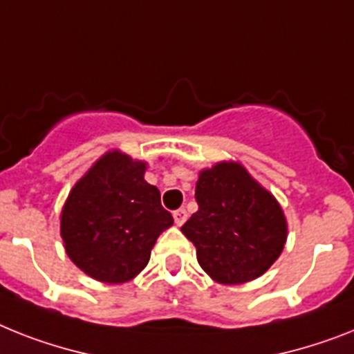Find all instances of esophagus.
<instances>
[{
  "label": "esophagus",
  "mask_w": 354,
  "mask_h": 354,
  "mask_svg": "<svg viewBox=\"0 0 354 354\" xmlns=\"http://www.w3.org/2000/svg\"><path fill=\"white\" fill-rule=\"evenodd\" d=\"M186 218H188V213H186V209H184V208L174 212V221H175V224H177V226H183V224L186 223Z\"/></svg>",
  "instance_id": "obj_1"
}]
</instances>
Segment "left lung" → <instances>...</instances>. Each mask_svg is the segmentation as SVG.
<instances>
[{
  "label": "left lung",
  "instance_id": "8db88e82",
  "mask_svg": "<svg viewBox=\"0 0 354 354\" xmlns=\"http://www.w3.org/2000/svg\"><path fill=\"white\" fill-rule=\"evenodd\" d=\"M197 212L180 227L215 282L244 284L270 270L284 250L288 223L279 201L235 160L198 171Z\"/></svg>",
  "mask_w": 354,
  "mask_h": 354
}]
</instances>
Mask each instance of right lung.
Masks as SVG:
<instances>
[{
	"mask_svg": "<svg viewBox=\"0 0 354 354\" xmlns=\"http://www.w3.org/2000/svg\"><path fill=\"white\" fill-rule=\"evenodd\" d=\"M148 162L121 150L99 157L70 189L61 209V239L79 270L104 284L136 279L174 217L145 180Z\"/></svg>",
	"mask_w": 354,
	"mask_h": 354,
	"instance_id": "add662e5",
	"label": "right lung"
}]
</instances>
